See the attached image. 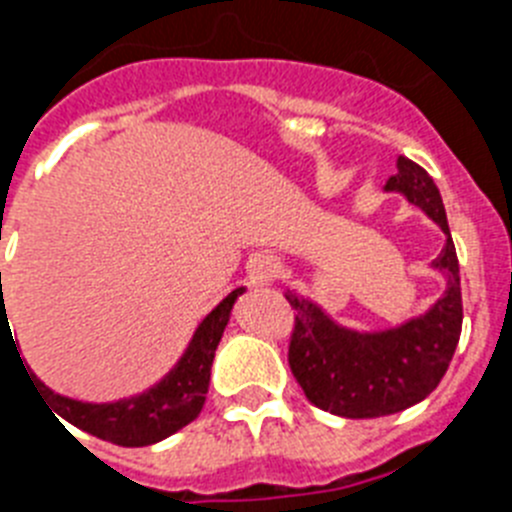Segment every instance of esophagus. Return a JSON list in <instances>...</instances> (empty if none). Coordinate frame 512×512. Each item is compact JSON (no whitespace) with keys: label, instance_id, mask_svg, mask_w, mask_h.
Returning a JSON list of instances; mask_svg holds the SVG:
<instances>
[{"label":"esophagus","instance_id":"esophagus-1","mask_svg":"<svg viewBox=\"0 0 512 512\" xmlns=\"http://www.w3.org/2000/svg\"><path fill=\"white\" fill-rule=\"evenodd\" d=\"M246 274L251 287H264V284L274 282V277L279 274V261L266 256V253H256V256L248 259Z\"/></svg>","mask_w":512,"mask_h":512}]
</instances>
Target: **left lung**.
<instances>
[{"label": "left lung", "mask_w": 512, "mask_h": 512, "mask_svg": "<svg viewBox=\"0 0 512 512\" xmlns=\"http://www.w3.org/2000/svg\"><path fill=\"white\" fill-rule=\"evenodd\" d=\"M384 192L402 194L443 230L446 243L431 261L446 289L431 307L382 330L346 328L315 300L287 292L297 310L289 366L315 408L341 418H382L431 395L443 379L461 336V282L441 192L428 171L397 156V174Z\"/></svg>", "instance_id": "left-lung-1"}]
</instances>
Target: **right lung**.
<instances>
[{
    "label": "right lung",
    "instance_id": "1",
    "mask_svg": "<svg viewBox=\"0 0 512 512\" xmlns=\"http://www.w3.org/2000/svg\"><path fill=\"white\" fill-rule=\"evenodd\" d=\"M243 292H246V287H238L225 300L217 302L200 320V325L194 328L192 338H189L182 356L176 359V364L158 382H153L138 395L120 397V400L112 402H87L51 390L48 384L40 382V377L30 372V366H27V372H30L27 377L33 379L35 387L40 390L38 395L45 397L48 408H53V415L63 418L79 431H87L102 441L117 443V446H130V449L164 441L200 415L207 400L217 343L223 338L235 300ZM4 318H7V310L2 305L0 323H4Z\"/></svg>",
    "mask_w": 512,
    "mask_h": 512
}]
</instances>
